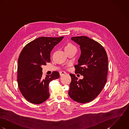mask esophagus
<instances>
[{"label":"esophagus","mask_w":129,"mask_h":129,"mask_svg":"<svg viewBox=\"0 0 129 129\" xmlns=\"http://www.w3.org/2000/svg\"><path fill=\"white\" fill-rule=\"evenodd\" d=\"M66 73L65 72H64V71H61V72H59L60 75L61 76H62V75H63L65 74Z\"/></svg>","instance_id":"esophagus-1"}]
</instances>
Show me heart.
I'll list each match as a JSON object with an SVG mask.
<instances>
[{"label":"heart","mask_w":129,"mask_h":129,"mask_svg":"<svg viewBox=\"0 0 129 129\" xmlns=\"http://www.w3.org/2000/svg\"><path fill=\"white\" fill-rule=\"evenodd\" d=\"M73 48H76L75 46L72 44V43H67L65 46V47H64V49H65V50H70V49H72Z\"/></svg>","instance_id":"1"}]
</instances>
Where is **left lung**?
<instances>
[{"mask_svg": "<svg viewBox=\"0 0 129 129\" xmlns=\"http://www.w3.org/2000/svg\"><path fill=\"white\" fill-rule=\"evenodd\" d=\"M80 46L81 56L75 65V73L83 75L78 80L70 74L71 82L68 92L70 97L76 102L88 103L96 98L105 86L108 70V56L102 45L87 36L71 38Z\"/></svg>", "mask_w": 129, "mask_h": 129, "instance_id": "obj_1", "label": "left lung"}]
</instances>
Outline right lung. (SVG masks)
Listing matches in <instances>:
<instances>
[{
	"label": "right lung",
	"mask_w": 129,
	"mask_h": 129,
	"mask_svg": "<svg viewBox=\"0 0 129 129\" xmlns=\"http://www.w3.org/2000/svg\"><path fill=\"white\" fill-rule=\"evenodd\" d=\"M63 37H39L26 44L21 52L17 80L20 91L29 102L39 104L49 97V83L59 78L60 75L53 71L43 78L41 66L50 62V52Z\"/></svg>",
	"instance_id": "right-lung-1"
}]
</instances>
